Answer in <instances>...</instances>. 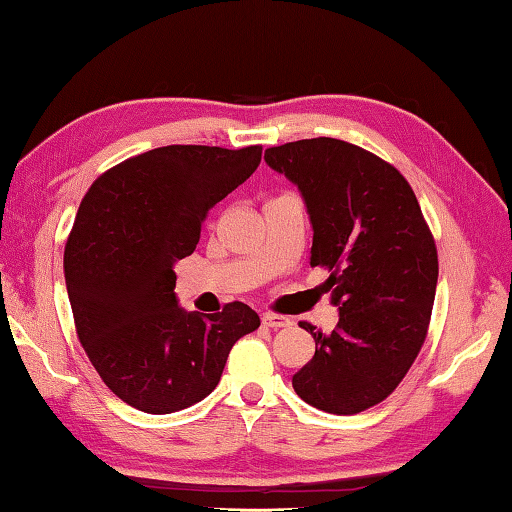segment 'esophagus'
I'll use <instances>...</instances> for the list:
<instances>
[{
  "mask_svg": "<svg viewBox=\"0 0 512 512\" xmlns=\"http://www.w3.org/2000/svg\"><path fill=\"white\" fill-rule=\"evenodd\" d=\"M262 324L271 329H282V327H291V318H286V315H277V313H264Z\"/></svg>",
  "mask_w": 512,
  "mask_h": 512,
  "instance_id": "1",
  "label": "esophagus"
}]
</instances>
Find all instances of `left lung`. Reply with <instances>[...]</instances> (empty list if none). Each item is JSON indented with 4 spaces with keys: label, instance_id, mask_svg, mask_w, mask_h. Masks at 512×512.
I'll return each instance as SVG.
<instances>
[{
    "label": "left lung",
    "instance_id": "1",
    "mask_svg": "<svg viewBox=\"0 0 512 512\" xmlns=\"http://www.w3.org/2000/svg\"><path fill=\"white\" fill-rule=\"evenodd\" d=\"M266 163L302 192L313 226L311 266L338 306L331 333L300 322L315 356L293 376L304 403L358 414L394 392L421 351L439 280L434 237L394 165L338 138L268 147Z\"/></svg>",
    "mask_w": 512,
    "mask_h": 512
}]
</instances>
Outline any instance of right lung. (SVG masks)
Listing matches in <instances>:
<instances>
[{"label":"right lung","mask_w":512,"mask_h":512,"mask_svg":"<svg viewBox=\"0 0 512 512\" xmlns=\"http://www.w3.org/2000/svg\"><path fill=\"white\" fill-rule=\"evenodd\" d=\"M262 145H167L94 181L64 246V280L82 349L120 401L172 414L206 398L232 345L259 327L244 302L183 311L174 264L194 253L208 210L244 183Z\"/></svg>","instance_id":"1"}]
</instances>
